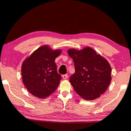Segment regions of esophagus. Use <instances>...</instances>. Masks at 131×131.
<instances>
[{"mask_svg": "<svg viewBox=\"0 0 131 131\" xmlns=\"http://www.w3.org/2000/svg\"><path fill=\"white\" fill-rule=\"evenodd\" d=\"M62 77H63V79H67V78H68V74L63 75Z\"/></svg>", "mask_w": 131, "mask_h": 131, "instance_id": "esophagus-1", "label": "esophagus"}]
</instances>
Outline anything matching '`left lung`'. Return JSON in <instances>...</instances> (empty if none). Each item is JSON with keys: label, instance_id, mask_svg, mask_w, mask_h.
I'll list each match as a JSON object with an SVG mask.
<instances>
[{"label": "left lung", "instance_id": "1", "mask_svg": "<svg viewBox=\"0 0 131 131\" xmlns=\"http://www.w3.org/2000/svg\"><path fill=\"white\" fill-rule=\"evenodd\" d=\"M74 62L75 73L69 81L82 98L93 100L100 96L110 84L111 68L109 63L95 50L86 47L80 51H68Z\"/></svg>", "mask_w": 131, "mask_h": 131}]
</instances>
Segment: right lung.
<instances>
[{
  "label": "right lung",
  "mask_w": 131,
  "mask_h": 131,
  "mask_svg": "<svg viewBox=\"0 0 131 131\" xmlns=\"http://www.w3.org/2000/svg\"><path fill=\"white\" fill-rule=\"evenodd\" d=\"M61 51L59 50L53 51L47 45H43L23 63V82L33 95L45 98L56 90L62 77L57 71L55 59Z\"/></svg>",
  "instance_id": "1"
}]
</instances>
